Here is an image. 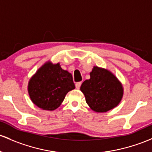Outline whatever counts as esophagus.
<instances>
[{"instance_id":"34e87169","label":"esophagus","mask_w":152,"mask_h":152,"mask_svg":"<svg viewBox=\"0 0 152 152\" xmlns=\"http://www.w3.org/2000/svg\"><path fill=\"white\" fill-rule=\"evenodd\" d=\"M81 82H77V83H76V88H77V89H79L80 87H81Z\"/></svg>"}]
</instances>
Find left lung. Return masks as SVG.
Masks as SVG:
<instances>
[{"instance_id":"8db88e82","label":"left lung","mask_w":152,"mask_h":152,"mask_svg":"<svg viewBox=\"0 0 152 152\" xmlns=\"http://www.w3.org/2000/svg\"><path fill=\"white\" fill-rule=\"evenodd\" d=\"M80 89L86 102L96 112H106L121 102L124 89L121 82L111 71L94 66L90 78L81 84Z\"/></svg>"}]
</instances>
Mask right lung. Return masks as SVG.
Masks as SVG:
<instances>
[{
	"label": "right lung",
	"mask_w": 152,
	"mask_h": 152,
	"mask_svg": "<svg viewBox=\"0 0 152 152\" xmlns=\"http://www.w3.org/2000/svg\"><path fill=\"white\" fill-rule=\"evenodd\" d=\"M73 77L60 64L48 61L40 68L28 82L29 96L35 105L53 111L59 107L66 95L74 89Z\"/></svg>",
	"instance_id": "right-lung-1"
}]
</instances>
